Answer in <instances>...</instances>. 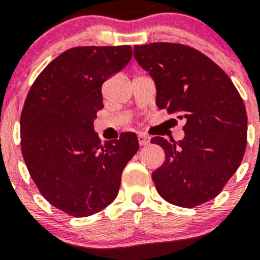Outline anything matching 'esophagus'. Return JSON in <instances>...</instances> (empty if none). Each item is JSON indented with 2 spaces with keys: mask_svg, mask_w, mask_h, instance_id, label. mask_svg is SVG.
Masks as SVG:
<instances>
[{
  "mask_svg": "<svg viewBox=\"0 0 260 260\" xmlns=\"http://www.w3.org/2000/svg\"><path fill=\"white\" fill-rule=\"evenodd\" d=\"M138 142L141 146H147V144H150V137H147L146 134H139L138 135Z\"/></svg>",
  "mask_w": 260,
  "mask_h": 260,
  "instance_id": "esophagus-1",
  "label": "esophagus"
}]
</instances>
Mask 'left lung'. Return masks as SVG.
I'll list each match as a JSON object with an SVG mask.
<instances>
[{"instance_id":"obj_1","label":"left lung","mask_w":260,"mask_h":260,"mask_svg":"<svg viewBox=\"0 0 260 260\" xmlns=\"http://www.w3.org/2000/svg\"><path fill=\"white\" fill-rule=\"evenodd\" d=\"M134 57L155 80L156 105L185 119L182 141L151 139L165 152L152 173L156 190L185 208L216 198L246 150V108L237 88L220 66L187 45H135Z\"/></svg>"}]
</instances>
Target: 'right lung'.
<instances>
[{"instance_id":"add662e5","label":"right lung","mask_w":260,"mask_h":260,"mask_svg":"<svg viewBox=\"0 0 260 260\" xmlns=\"http://www.w3.org/2000/svg\"><path fill=\"white\" fill-rule=\"evenodd\" d=\"M133 57L130 45L75 47L41 71L20 114V148L40 194L75 217L116 199L121 174L139 148L134 133L102 143L93 119L105 80Z\"/></svg>"}]
</instances>
